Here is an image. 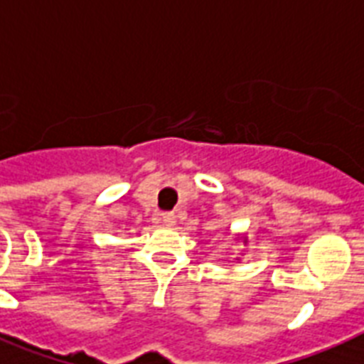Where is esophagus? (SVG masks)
I'll use <instances>...</instances> for the list:
<instances>
[{"instance_id":"1","label":"esophagus","mask_w":364,"mask_h":364,"mask_svg":"<svg viewBox=\"0 0 364 364\" xmlns=\"http://www.w3.org/2000/svg\"><path fill=\"white\" fill-rule=\"evenodd\" d=\"M162 223H164L166 227H173L176 215H173V213H162Z\"/></svg>"}]
</instances>
